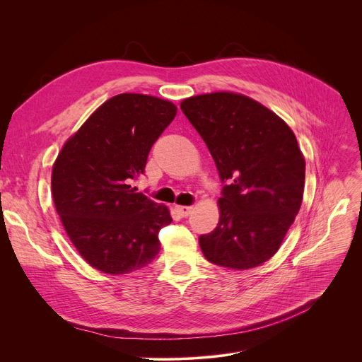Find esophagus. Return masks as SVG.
<instances>
[{
	"instance_id": "34e87169",
	"label": "esophagus",
	"mask_w": 362,
	"mask_h": 362,
	"mask_svg": "<svg viewBox=\"0 0 362 362\" xmlns=\"http://www.w3.org/2000/svg\"><path fill=\"white\" fill-rule=\"evenodd\" d=\"M176 210H177V213H179L182 217H187L189 214L192 213L194 208H192V206H185V205H177Z\"/></svg>"
}]
</instances>
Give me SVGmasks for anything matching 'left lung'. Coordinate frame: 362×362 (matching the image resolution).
Returning a JSON list of instances; mask_svg holds the SVG:
<instances>
[{"label":"left lung","instance_id":"1","mask_svg":"<svg viewBox=\"0 0 362 362\" xmlns=\"http://www.w3.org/2000/svg\"><path fill=\"white\" fill-rule=\"evenodd\" d=\"M206 144L223 183L216 229L199 236L205 258L246 270L270 259L298 214L305 160L291 127L259 103L232 92L180 104Z\"/></svg>","mask_w":362,"mask_h":362}]
</instances>
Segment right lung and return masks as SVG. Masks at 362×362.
I'll return each instance as SVG.
<instances>
[{
  "label": "right lung",
  "mask_w": 362,
  "mask_h": 362,
  "mask_svg": "<svg viewBox=\"0 0 362 362\" xmlns=\"http://www.w3.org/2000/svg\"><path fill=\"white\" fill-rule=\"evenodd\" d=\"M176 105L141 93L104 103L63 146L52 167V198L82 258L107 274L146 267L160 252L167 206L136 192L149 151L173 122Z\"/></svg>",
  "instance_id": "right-lung-1"
}]
</instances>
